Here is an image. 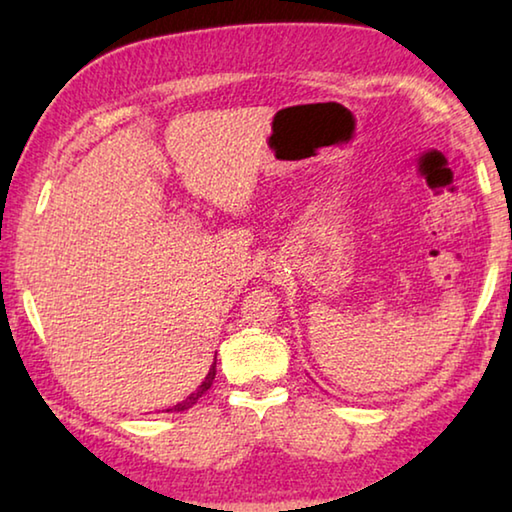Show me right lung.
I'll use <instances>...</instances> for the list:
<instances>
[{
  "mask_svg": "<svg viewBox=\"0 0 512 512\" xmlns=\"http://www.w3.org/2000/svg\"><path fill=\"white\" fill-rule=\"evenodd\" d=\"M214 375H216V357H214V363H212V368H210V372H207V375H205V379L201 381V386H198L196 388V391L192 393V395H189L187 397V400H183V402H180V404H176V406H171V409H167V411H187V409H192V406L198 402V400H201V397L205 395V391H207V388H210L212 386V381H214Z\"/></svg>",
  "mask_w": 512,
  "mask_h": 512,
  "instance_id": "add662e5",
  "label": "right lung"
}]
</instances>
